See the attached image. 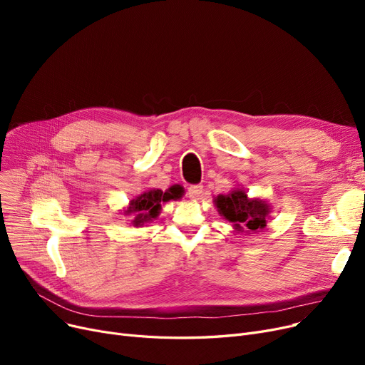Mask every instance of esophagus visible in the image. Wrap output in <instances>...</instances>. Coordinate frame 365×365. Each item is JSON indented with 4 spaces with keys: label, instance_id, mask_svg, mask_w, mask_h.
Returning <instances> with one entry per match:
<instances>
[{
    "label": "esophagus",
    "instance_id": "obj_1",
    "mask_svg": "<svg viewBox=\"0 0 365 365\" xmlns=\"http://www.w3.org/2000/svg\"><path fill=\"white\" fill-rule=\"evenodd\" d=\"M202 190H204L202 185H192V186L187 187V195H189L190 200L198 201V200L202 198Z\"/></svg>",
    "mask_w": 365,
    "mask_h": 365
}]
</instances>
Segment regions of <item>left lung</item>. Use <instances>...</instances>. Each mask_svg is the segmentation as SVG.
<instances>
[{
	"instance_id": "left-lung-1",
	"label": "left lung",
	"mask_w": 365,
	"mask_h": 365,
	"mask_svg": "<svg viewBox=\"0 0 365 365\" xmlns=\"http://www.w3.org/2000/svg\"><path fill=\"white\" fill-rule=\"evenodd\" d=\"M217 212L231 222L238 232L257 234L266 226L271 205L259 198H248L244 189H234L227 195H217L215 200Z\"/></svg>"
}]
</instances>
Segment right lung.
<instances>
[{"mask_svg":"<svg viewBox=\"0 0 365 365\" xmlns=\"http://www.w3.org/2000/svg\"><path fill=\"white\" fill-rule=\"evenodd\" d=\"M180 195H182L180 190L176 186H171L170 189L165 190V192L161 189H149L130 201V205L127 207L125 213L136 215L133 223L134 226H142L143 223H148L158 217L161 204L170 200H179Z\"/></svg>","mask_w":365,"mask_h":365,"instance_id":"obj_1","label":"right lung"}]
</instances>
